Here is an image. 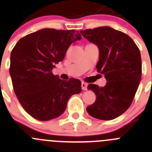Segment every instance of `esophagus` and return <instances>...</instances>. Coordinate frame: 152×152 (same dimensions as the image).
<instances>
[{
	"label": "esophagus",
	"instance_id": "1",
	"mask_svg": "<svg viewBox=\"0 0 152 152\" xmlns=\"http://www.w3.org/2000/svg\"><path fill=\"white\" fill-rule=\"evenodd\" d=\"M87 86H88V84L86 83H81V86H82V89L84 90V91H86L87 90Z\"/></svg>",
	"mask_w": 152,
	"mask_h": 152
}]
</instances>
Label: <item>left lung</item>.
<instances>
[{"label":"left lung","mask_w":152,"mask_h":152,"mask_svg":"<svg viewBox=\"0 0 152 152\" xmlns=\"http://www.w3.org/2000/svg\"><path fill=\"white\" fill-rule=\"evenodd\" d=\"M80 33L98 48L96 68L107 80L104 87L88 85L96 100L86 110L95 118L113 120L129 108L139 87L142 76L139 49L129 35L111 27L83 30Z\"/></svg>","instance_id":"1"}]
</instances>
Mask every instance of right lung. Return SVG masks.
Returning a JSON list of instances; mask_svg holds the SVG:
<instances>
[{
	"instance_id": "obj_1",
	"label": "right lung",
	"mask_w": 152,
	"mask_h": 152,
	"mask_svg": "<svg viewBox=\"0 0 152 152\" xmlns=\"http://www.w3.org/2000/svg\"><path fill=\"white\" fill-rule=\"evenodd\" d=\"M81 39L76 30L43 28L16 44L10 54V74L19 102L32 117L47 121L60 117L69 98L81 92L79 79L64 81L51 72L71 44Z\"/></svg>"
}]
</instances>
